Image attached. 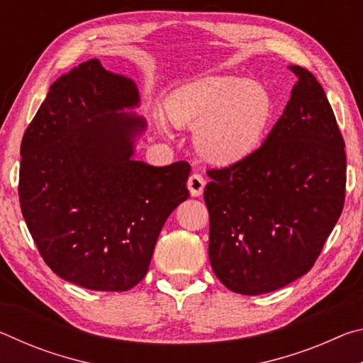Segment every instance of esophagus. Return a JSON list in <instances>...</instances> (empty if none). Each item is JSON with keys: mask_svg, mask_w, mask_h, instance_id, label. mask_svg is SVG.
<instances>
[{"mask_svg": "<svg viewBox=\"0 0 363 363\" xmlns=\"http://www.w3.org/2000/svg\"><path fill=\"white\" fill-rule=\"evenodd\" d=\"M205 184H206V181L203 179V176H201V174H199V173L190 174L189 181H187V187L190 190V195L200 196L201 194H203Z\"/></svg>", "mask_w": 363, "mask_h": 363, "instance_id": "esophagus-1", "label": "esophagus"}]
</instances>
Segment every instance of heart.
I'll use <instances>...</instances> for the list:
<instances>
[{
    "label": "heart",
    "instance_id": "b5f03b06",
    "mask_svg": "<svg viewBox=\"0 0 363 363\" xmlns=\"http://www.w3.org/2000/svg\"><path fill=\"white\" fill-rule=\"evenodd\" d=\"M171 123L195 128L196 150L206 162L227 167L253 153L272 115L261 84L237 77H206L182 84L164 102Z\"/></svg>",
    "mask_w": 363,
    "mask_h": 363
}]
</instances>
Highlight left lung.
<instances>
[{
    "mask_svg": "<svg viewBox=\"0 0 363 363\" xmlns=\"http://www.w3.org/2000/svg\"><path fill=\"white\" fill-rule=\"evenodd\" d=\"M284 115L259 149L227 168L208 169L210 255L229 290L270 293L314 266L341 216L346 152L317 78L299 65Z\"/></svg>",
    "mask_w": 363,
    "mask_h": 363,
    "instance_id": "8db88e82",
    "label": "left lung"
}]
</instances>
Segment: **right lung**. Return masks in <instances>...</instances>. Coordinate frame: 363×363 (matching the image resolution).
Listing matches in <instances>:
<instances>
[{"label": "right lung", "instance_id": "obj_1", "mask_svg": "<svg viewBox=\"0 0 363 363\" xmlns=\"http://www.w3.org/2000/svg\"><path fill=\"white\" fill-rule=\"evenodd\" d=\"M131 78L79 64L49 88L23 134L19 200L54 274L96 291H128L145 277L160 230L189 199L187 162L134 160L145 120Z\"/></svg>", "mask_w": 363, "mask_h": 363}]
</instances>
